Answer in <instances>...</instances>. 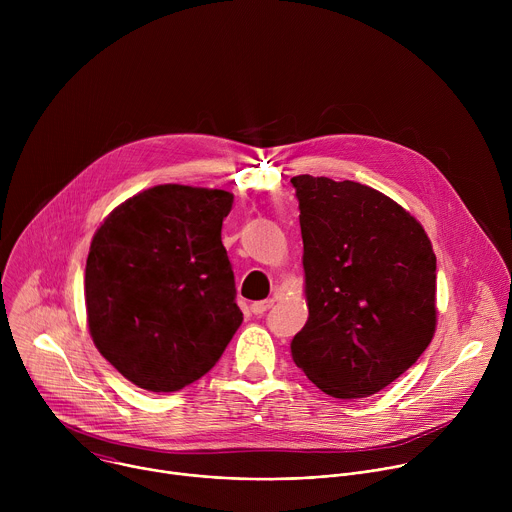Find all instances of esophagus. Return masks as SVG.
I'll use <instances>...</instances> for the list:
<instances>
[{
  "instance_id": "1",
  "label": "esophagus",
  "mask_w": 512,
  "mask_h": 512,
  "mask_svg": "<svg viewBox=\"0 0 512 512\" xmlns=\"http://www.w3.org/2000/svg\"><path fill=\"white\" fill-rule=\"evenodd\" d=\"M273 306V300H261V302H253L251 304V312L255 314V316H261V314H265L269 308Z\"/></svg>"
}]
</instances>
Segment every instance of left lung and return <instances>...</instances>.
Wrapping results in <instances>:
<instances>
[{"instance_id": "1", "label": "left lung", "mask_w": 512, "mask_h": 512, "mask_svg": "<svg viewBox=\"0 0 512 512\" xmlns=\"http://www.w3.org/2000/svg\"><path fill=\"white\" fill-rule=\"evenodd\" d=\"M304 239L308 322L291 358L336 399L391 385L429 346L435 253L401 204L358 182L294 176Z\"/></svg>"}]
</instances>
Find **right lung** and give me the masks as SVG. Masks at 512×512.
Instances as JSON below:
<instances>
[{"label":"right lung","instance_id":"1","mask_svg":"<svg viewBox=\"0 0 512 512\" xmlns=\"http://www.w3.org/2000/svg\"><path fill=\"white\" fill-rule=\"evenodd\" d=\"M233 194L162 184L97 229L85 269L89 334L139 389L178 391L206 375L243 322L221 241Z\"/></svg>","mask_w":512,"mask_h":512}]
</instances>
